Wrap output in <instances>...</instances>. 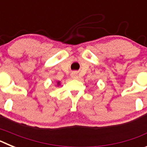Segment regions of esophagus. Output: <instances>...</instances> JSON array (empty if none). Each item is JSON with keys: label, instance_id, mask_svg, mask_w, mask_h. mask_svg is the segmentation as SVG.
Segmentation results:
<instances>
[{"label": "esophagus", "instance_id": "34e87169", "mask_svg": "<svg viewBox=\"0 0 147 147\" xmlns=\"http://www.w3.org/2000/svg\"><path fill=\"white\" fill-rule=\"evenodd\" d=\"M71 77H72L73 79H77L78 78L77 74H76V72H73L72 74H71Z\"/></svg>", "mask_w": 147, "mask_h": 147}]
</instances>
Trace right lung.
<instances>
[{"instance_id": "right-lung-1", "label": "right lung", "mask_w": 147, "mask_h": 147, "mask_svg": "<svg viewBox=\"0 0 147 147\" xmlns=\"http://www.w3.org/2000/svg\"><path fill=\"white\" fill-rule=\"evenodd\" d=\"M57 85H59V82H57Z\"/></svg>"}]
</instances>
